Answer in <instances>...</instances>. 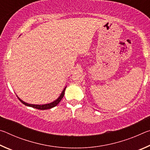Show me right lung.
<instances>
[{
    "label": "right lung",
    "mask_w": 150,
    "mask_h": 150,
    "mask_svg": "<svg viewBox=\"0 0 150 150\" xmlns=\"http://www.w3.org/2000/svg\"><path fill=\"white\" fill-rule=\"evenodd\" d=\"M66 87H67V86H66V87L64 88V89L63 90V91L62 92V94H61L60 96L58 97L57 99L54 100V102L48 103V104H45V105H32V104H28V103L24 102V101L20 99V98L18 96H17V97L20 100V102H21L22 103H23L24 105L28 106H30V107H33V108H36V109H39V110H47V109H50L53 107H54V106H57L58 104L59 103L60 101L62 100V99L63 98V96H64V95H65V91Z\"/></svg>",
    "instance_id": "add662e5"
}]
</instances>
